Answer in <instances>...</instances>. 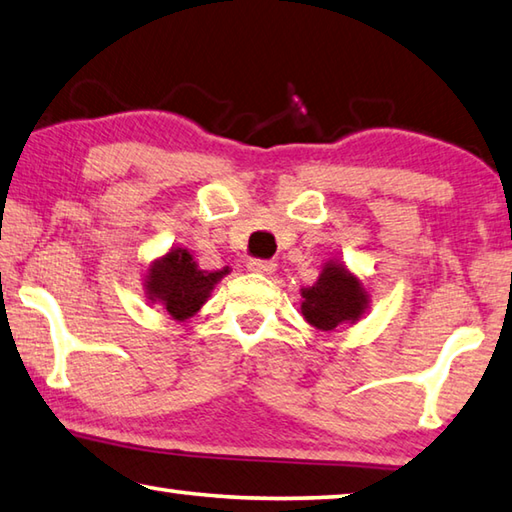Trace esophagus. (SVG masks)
Instances as JSON below:
<instances>
[{
  "mask_svg": "<svg viewBox=\"0 0 512 512\" xmlns=\"http://www.w3.org/2000/svg\"><path fill=\"white\" fill-rule=\"evenodd\" d=\"M249 272H256V274H272L276 270V263L274 261H261V258H254V261L247 263Z\"/></svg>",
  "mask_w": 512,
  "mask_h": 512,
  "instance_id": "34e87169",
  "label": "esophagus"
}]
</instances>
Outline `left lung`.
Returning <instances> with one entry per match:
<instances>
[{"mask_svg": "<svg viewBox=\"0 0 512 512\" xmlns=\"http://www.w3.org/2000/svg\"><path fill=\"white\" fill-rule=\"evenodd\" d=\"M301 312L308 324L319 330H335L342 324H355L369 306L360 279L339 263H326L312 288H303Z\"/></svg>", "mask_w": 512, "mask_h": 512, "instance_id": "obj_1", "label": "left lung"}]
</instances>
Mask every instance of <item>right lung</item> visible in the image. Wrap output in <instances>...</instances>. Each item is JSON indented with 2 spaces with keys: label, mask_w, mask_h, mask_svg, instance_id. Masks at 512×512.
<instances>
[{
  "label": "right lung",
  "mask_w": 512,
  "mask_h": 512,
  "mask_svg": "<svg viewBox=\"0 0 512 512\" xmlns=\"http://www.w3.org/2000/svg\"><path fill=\"white\" fill-rule=\"evenodd\" d=\"M229 267L220 272L197 270L193 256L186 249H170L164 258L150 265L146 274V292L152 303H161L170 317L184 321L193 317L209 299L213 285Z\"/></svg>",
  "instance_id": "add662e5"
}]
</instances>
